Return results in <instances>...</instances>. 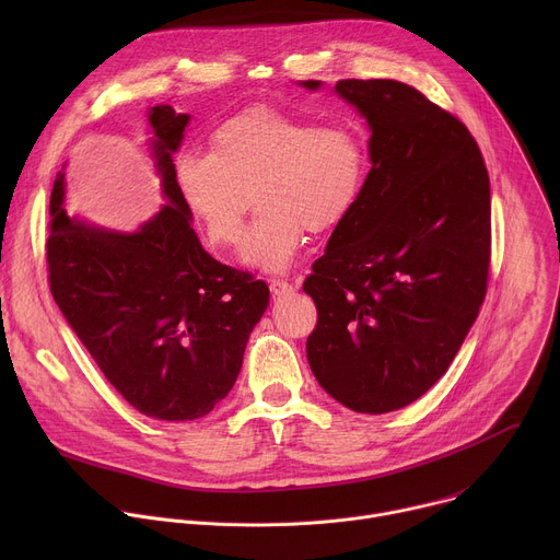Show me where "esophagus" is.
<instances>
[{
  "label": "esophagus",
  "mask_w": 560,
  "mask_h": 560,
  "mask_svg": "<svg viewBox=\"0 0 560 560\" xmlns=\"http://www.w3.org/2000/svg\"><path fill=\"white\" fill-rule=\"evenodd\" d=\"M294 288L288 283V281H281V279H272L270 281V292L275 294V296H285V294H290Z\"/></svg>",
  "instance_id": "1"
}]
</instances>
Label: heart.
Returning a JSON list of instances; mask_svg holds the SVG:
<instances>
[{
  "label": "heart",
  "instance_id": "b5f03b06",
  "mask_svg": "<svg viewBox=\"0 0 560 560\" xmlns=\"http://www.w3.org/2000/svg\"><path fill=\"white\" fill-rule=\"evenodd\" d=\"M365 166L363 141L352 128H318L259 106L223 121L210 135V154H179L175 184L217 248L238 242L253 195L259 219L244 238L238 264L285 272L305 230H332L352 212Z\"/></svg>",
  "mask_w": 560,
  "mask_h": 560
}]
</instances>
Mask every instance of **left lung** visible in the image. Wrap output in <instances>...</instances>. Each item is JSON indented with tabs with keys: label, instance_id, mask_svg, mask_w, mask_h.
<instances>
[{
	"label": "left lung",
	"instance_id": "obj_1",
	"mask_svg": "<svg viewBox=\"0 0 560 560\" xmlns=\"http://www.w3.org/2000/svg\"><path fill=\"white\" fill-rule=\"evenodd\" d=\"M335 93L368 124L370 173L303 283L318 312L305 350L341 406L385 415L447 372L476 322L490 268V177L469 130L417 89L343 79Z\"/></svg>",
	"mask_w": 560,
	"mask_h": 560
}]
</instances>
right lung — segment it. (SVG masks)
Returning <instances> with one entry per match:
<instances>
[{"label":"right lung","instance_id":"1","mask_svg":"<svg viewBox=\"0 0 560 560\" xmlns=\"http://www.w3.org/2000/svg\"><path fill=\"white\" fill-rule=\"evenodd\" d=\"M145 115V148L166 203L130 232L97 225L66 212L61 171L50 192V292L135 410L195 421L232 389L270 290L212 259L190 225L173 164L190 115L168 104Z\"/></svg>","mask_w":560,"mask_h":560}]
</instances>
